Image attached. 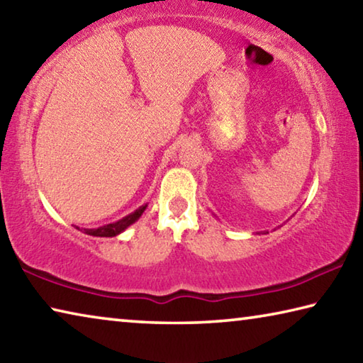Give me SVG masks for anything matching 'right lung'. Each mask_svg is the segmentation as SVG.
<instances>
[{"label":"right lung","instance_id":"add662e5","mask_svg":"<svg viewBox=\"0 0 363 363\" xmlns=\"http://www.w3.org/2000/svg\"><path fill=\"white\" fill-rule=\"evenodd\" d=\"M146 206H142L130 215H127L123 220L116 221V223H110V225H105V226H100L97 230H84L86 234H91V236H99V238H111V236H118L119 233H123L127 226H130L132 223H135V221L142 217V213L145 212ZM78 228V226H76ZM79 230V228H78Z\"/></svg>","mask_w":363,"mask_h":363}]
</instances>
